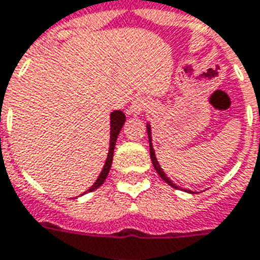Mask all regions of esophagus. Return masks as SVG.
Wrapping results in <instances>:
<instances>
[{"label": "esophagus", "mask_w": 260, "mask_h": 260, "mask_svg": "<svg viewBox=\"0 0 260 260\" xmlns=\"http://www.w3.org/2000/svg\"><path fill=\"white\" fill-rule=\"evenodd\" d=\"M146 108H148V100L139 95V97H136V99L131 103L129 112L131 114H134V115H138V114H142Z\"/></svg>", "instance_id": "1"}]
</instances>
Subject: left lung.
I'll return each mask as SVG.
<instances>
[{"mask_svg": "<svg viewBox=\"0 0 260 260\" xmlns=\"http://www.w3.org/2000/svg\"><path fill=\"white\" fill-rule=\"evenodd\" d=\"M148 136H149V150H150V160H152V163H153V168L156 169V172H157V174L160 176L163 180L168 183L169 186H172V187H174V188H177L173 181L170 180L168 176L165 174V172H163V169L160 168V165L157 163V159H156V156H155V150H153V148H152V143H150V141H152V139H150V126H149V125H148Z\"/></svg>", "mask_w": 260, "mask_h": 260, "instance_id": "obj_1", "label": "left lung"}]
</instances>
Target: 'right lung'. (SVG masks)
<instances>
[{"mask_svg":"<svg viewBox=\"0 0 260 260\" xmlns=\"http://www.w3.org/2000/svg\"><path fill=\"white\" fill-rule=\"evenodd\" d=\"M125 122V114L122 111H114L111 114V141H110V150H108V157H107V161H105L104 169H103V172L99 176V179L97 181L92 184L90 188H88V191H92V190H95V188H99L103 183L107 179V176H108V172H110V169H111V163H112V156H114V148H115V142H117V138L118 134H119V131L122 128V125Z\"/></svg>","mask_w":260,"mask_h":260,"instance_id":"add662e5","label":"right lung"}]
</instances>
